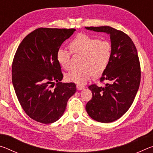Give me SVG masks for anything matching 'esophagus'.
Returning a JSON list of instances; mask_svg holds the SVG:
<instances>
[{"label": "esophagus", "mask_w": 153, "mask_h": 153, "mask_svg": "<svg viewBox=\"0 0 153 153\" xmlns=\"http://www.w3.org/2000/svg\"><path fill=\"white\" fill-rule=\"evenodd\" d=\"M76 87H77V90H79L84 88V85L80 84H77L76 85Z\"/></svg>", "instance_id": "34e87169"}]
</instances>
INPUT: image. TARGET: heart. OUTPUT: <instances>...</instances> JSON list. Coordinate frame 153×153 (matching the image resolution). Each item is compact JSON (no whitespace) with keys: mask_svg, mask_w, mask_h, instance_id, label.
Segmentation results:
<instances>
[{"mask_svg":"<svg viewBox=\"0 0 153 153\" xmlns=\"http://www.w3.org/2000/svg\"><path fill=\"white\" fill-rule=\"evenodd\" d=\"M71 52L82 55V68L72 69L66 74L68 81L84 82L93 75L99 76L107 70L112 56V46L107 40H100L86 33H79L69 44ZM66 49L59 48L56 51V61L61 68L70 67L71 53Z\"/></svg>","mask_w":153,"mask_h":153,"instance_id":"1","label":"heart"}]
</instances>
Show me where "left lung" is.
Returning a JSON list of instances; mask_svg holds the SVG:
<instances>
[{"instance_id": "8db88e82", "label": "left lung", "mask_w": 153, "mask_h": 153, "mask_svg": "<svg viewBox=\"0 0 153 153\" xmlns=\"http://www.w3.org/2000/svg\"><path fill=\"white\" fill-rule=\"evenodd\" d=\"M94 32L110 35L112 56L100 81L104 87L93 84L88 86L92 97L86 109L93 120L110 123L120 119L131 107L138 92L141 78L140 64L137 50L128 35L109 26L86 27Z\"/></svg>"}]
</instances>
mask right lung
I'll return each mask as SVG.
<instances>
[{
  "label": "right lung",
  "mask_w": 153,
  "mask_h": 153,
  "mask_svg": "<svg viewBox=\"0 0 153 153\" xmlns=\"http://www.w3.org/2000/svg\"><path fill=\"white\" fill-rule=\"evenodd\" d=\"M76 30L38 28L18 46L12 63V82L25 113L38 122H55L76 91L74 82L63 83L56 51Z\"/></svg>",
  "instance_id": "obj_1"
}]
</instances>
